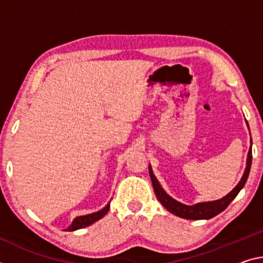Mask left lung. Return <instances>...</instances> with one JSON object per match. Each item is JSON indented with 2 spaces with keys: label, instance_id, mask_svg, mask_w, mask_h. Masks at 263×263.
<instances>
[{
  "label": "left lung",
  "instance_id": "1",
  "mask_svg": "<svg viewBox=\"0 0 263 263\" xmlns=\"http://www.w3.org/2000/svg\"><path fill=\"white\" fill-rule=\"evenodd\" d=\"M251 165H252V146L249 148V152H248L247 166H246L245 173L242 178H241L239 184L235 186V189L222 199L215 200V201L200 202L194 206H187L181 202H178L177 200L172 199L170 195L166 194L165 191L161 189V186L159 185V182H158L156 177H154V174L152 173L151 166H149V176H151L154 193H156L158 200L162 203V206H164L166 210L171 212V213L180 216V218L190 219V220H201V219L213 218V216L218 215L219 213H221L222 211L226 210L229 203H231L233 200L235 199L236 195L239 194L241 189L245 186L246 181H247L249 171H251Z\"/></svg>",
  "mask_w": 263,
  "mask_h": 263
}]
</instances>
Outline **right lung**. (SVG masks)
<instances>
[{"label":"right lung","instance_id":"1","mask_svg":"<svg viewBox=\"0 0 263 263\" xmlns=\"http://www.w3.org/2000/svg\"><path fill=\"white\" fill-rule=\"evenodd\" d=\"M109 208H110V203H107V205L104 207L103 210L96 212V213L83 215V216H77V218L73 220L71 224H70V226L66 228L65 231L72 232V231H76V229H81V228H84L86 226H90L91 223H93L96 221H98L99 219H102L103 216L105 215L107 212H109Z\"/></svg>","mask_w":263,"mask_h":263}]
</instances>
